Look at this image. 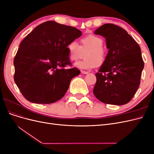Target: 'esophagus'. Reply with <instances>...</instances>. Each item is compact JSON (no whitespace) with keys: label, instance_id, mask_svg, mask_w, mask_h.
<instances>
[{"label":"esophagus","instance_id":"1","mask_svg":"<svg viewBox=\"0 0 154 154\" xmlns=\"http://www.w3.org/2000/svg\"><path fill=\"white\" fill-rule=\"evenodd\" d=\"M81 73L82 74H88V72L87 71H81Z\"/></svg>","mask_w":154,"mask_h":154}]
</instances>
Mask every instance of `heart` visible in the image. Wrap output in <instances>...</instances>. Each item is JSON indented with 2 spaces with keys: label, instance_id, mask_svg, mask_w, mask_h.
Segmentation results:
<instances>
[{
  "label": "heart",
  "instance_id": "b5f03b06",
  "mask_svg": "<svg viewBox=\"0 0 154 154\" xmlns=\"http://www.w3.org/2000/svg\"><path fill=\"white\" fill-rule=\"evenodd\" d=\"M80 45L76 41H72L67 46L69 58L72 62L81 58L85 53V58L74 64L77 68L88 70L94 68L96 65L100 66L106 59L105 50L102 48L103 42L100 37L88 35L80 40Z\"/></svg>",
  "mask_w": 154,
  "mask_h": 154
}]
</instances>
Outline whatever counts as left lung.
<instances>
[{"instance_id": "obj_1", "label": "left lung", "mask_w": 154, "mask_h": 154, "mask_svg": "<svg viewBox=\"0 0 154 154\" xmlns=\"http://www.w3.org/2000/svg\"><path fill=\"white\" fill-rule=\"evenodd\" d=\"M94 34L104 37L109 51L96 74L93 93L104 103L127 104L140 84L144 68L141 48L127 31L112 24L102 25Z\"/></svg>"}]
</instances>
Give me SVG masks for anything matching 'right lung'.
Instances as JSON below:
<instances>
[{
    "label": "right lung",
    "mask_w": 154,
    "mask_h": 154,
    "mask_svg": "<svg viewBox=\"0 0 154 154\" xmlns=\"http://www.w3.org/2000/svg\"><path fill=\"white\" fill-rule=\"evenodd\" d=\"M82 31L54 21L36 26L22 41L14 58V80L25 98L49 104L60 100L72 79L80 74L71 65L67 46Z\"/></svg>",
    "instance_id": "1"
}]
</instances>
